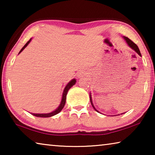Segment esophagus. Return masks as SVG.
<instances>
[{"label":"esophagus","mask_w":155,"mask_h":155,"mask_svg":"<svg viewBox=\"0 0 155 155\" xmlns=\"http://www.w3.org/2000/svg\"><path fill=\"white\" fill-rule=\"evenodd\" d=\"M78 77H82V74H78Z\"/></svg>","instance_id":"34e87169"}]
</instances>
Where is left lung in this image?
Returning a JSON list of instances; mask_svg holds the SVG:
<instances>
[{
	"mask_svg": "<svg viewBox=\"0 0 155 155\" xmlns=\"http://www.w3.org/2000/svg\"><path fill=\"white\" fill-rule=\"evenodd\" d=\"M123 38H124V40H125L126 42H127V44H128V46H129L130 48H132L133 50H134V51H135L136 52H137V53L139 54V55L141 57V52H140V49H139V48H138V46H137V45H136V44H135L134 42H133V41L132 40H130L129 38H128L127 37L123 36ZM90 102H91V105H92L93 108H94V109H95L97 112H98V113H99V111H98V110H96L95 107H94V106L93 103H92V100H91V94H90ZM123 114H124V113H123Z\"/></svg>",
	"mask_w": 155,
	"mask_h": 155,
	"instance_id": "left-lung-1",
	"label": "left lung"
}]
</instances>
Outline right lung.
Segmentation results:
<instances>
[{
    "instance_id": "1",
    "label": "right lung",
    "mask_w": 155,
    "mask_h": 155,
    "mask_svg": "<svg viewBox=\"0 0 155 155\" xmlns=\"http://www.w3.org/2000/svg\"><path fill=\"white\" fill-rule=\"evenodd\" d=\"M31 40V39H30L29 40H28L27 44H25V45L22 47V48L20 50V51L19 52V54L21 52H22L23 50H24L26 47L27 46V45L28 44L30 43V41ZM76 79H72L70 81L69 83L67 84V85L65 86V88H64V92H63V95H62V99H61V103H60L59 106L57 107V109L54 110L51 113H48V114H31L34 116H36V117H52L53 116V115H56L57 114H59V113L63 109V108L64 107V105L65 104V101H66V96H67V94H68V90H70V88H71L73 85H74L76 83Z\"/></svg>"
}]
</instances>
